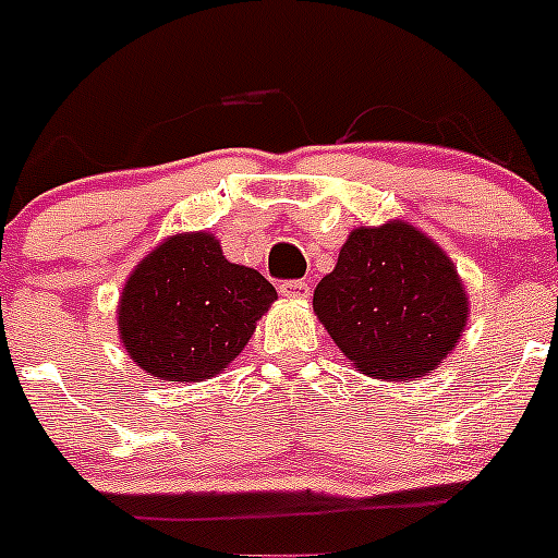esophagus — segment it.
Segmentation results:
<instances>
[{"mask_svg": "<svg viewBox=\"0 0 558 558\" xmlns=\"http://www.w3.org/2000/svg\"><path fill=\"white\" fill-rule=\"evenodd\" d=\"M280 294H283L286 300H307V296H311V286H307L305 280H283V283H280Z\"/></svg>", "mask_w": 558, "mask_h": 558, "instance_id": "34e87169", "label": "esophagus"}]
</instances>
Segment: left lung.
<instances>
[{
	"label": "left lung",
	"mask_w": 558,
	"mask_h": 558,
	"mask_svg": "<svg viewBox=\"0 0 558 558\" xmlns=\"http://www.w3.org/2000/svg\"><path fill=\"white\" fill-rule=\"evenodd\" d=\"M313 311L369 378L413 380L461 340L470 302L453 262L404 221L359 227L315 286Z\"/></svg>",
	"instance_id": "obj_1"
}]
</instances>
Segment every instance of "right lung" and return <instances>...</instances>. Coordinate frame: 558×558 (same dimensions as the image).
I'll return each mask as SVG.
<instances>
[{
	"label": "right lung",
	"mask_w": 558,
	"mask_h": 558,
	"mask_svg": "<svg viewBox=\"0 0 558 558\" xmlns=\"http://www.w3.org/2000/svg\"><path fill=\"white\" fill-rule=\"evenodd\" d=\"M275 300V286L229 262L213 234H172L123 283L118 335L148 375L199 384L243 353Z\"/></svg>",
	"instance_id": "obj_1"
}]
</instances>
